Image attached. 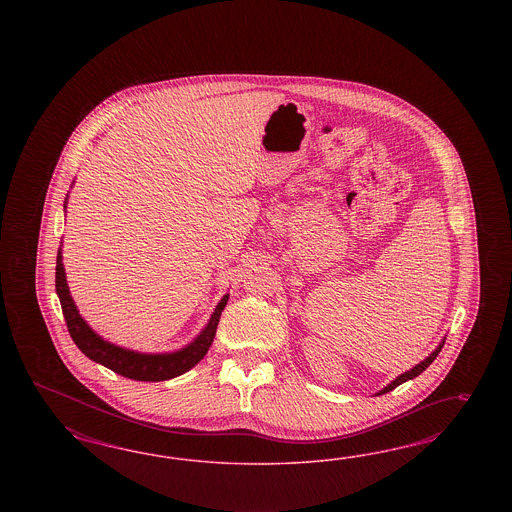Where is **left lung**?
Segmentation results:
<instances>
[{"label": "left lung", "instance_id": "8db88e82", "mask_svg": "<svg viewBox=\"0 0 512 512\" xmlns=\"http://www.w3.org/2000/svg\"><path fill=\"white\" fill-rule=\"evenodd\" d=\"M441 349H443V343L435 349L434 353L430 355V357L426 358V360H422L420 364H417L413 370H409V372L402 373L400 377H396L388 387L383 388L381 392H379V396L381 394H387V392H390V390H394V388L398 387V385H402V383H405V381H409V379H413V377H417V375H420V373L424 372L432 362H434L435 358H437V355L441 353Z\"/></svg>", "mask_w": 512, "mask_h": 512}]
</instances>
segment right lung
Listing matches in <instances>:
<instances>
[{
	"label": "right lung",
	"mask_w": 512,
	"mask_h": 512,
	"mask_svg": "<svg viewBox=\"0 0 512 512\" xmlns=\"http://www.w3.org/2000/svg\"><path fill=\"white\" fill-rule=\"evenodd\" d=\"M56 293L60 296L65 325H67L71 338L77 343L78 349L86 357L92 358L93 362H99L112 372L120 373V375L135 379V381H167V379H172L176 375H182L187 370H191L208 353L214 336H216L221 311L227 306V300H229V296H223V300L217 304L210 323L202 330L201 336L191 345H187L186 349L169 353V355H142V353L116 347L109 341L99 338L92 328L86 325V321L78 315L77 306L69 295V287L65 281L62 251H58V259H56Z\"/></svg>",
	"instance_id": "right-lung-1"
}]
</instances>
